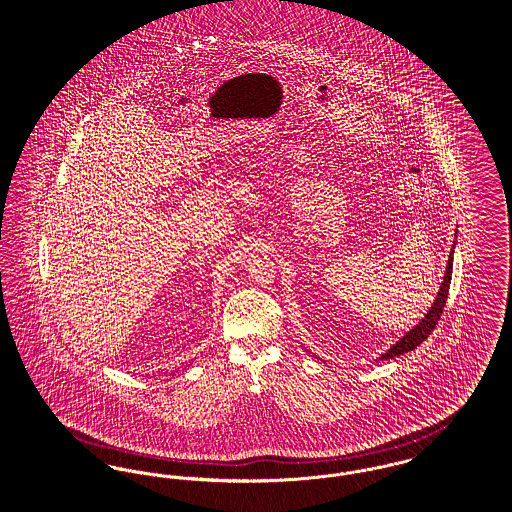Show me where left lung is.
Here are the masks:
<instances>
[{
    "label": "left lung",
    "instance_id": "8db88e82",
    "mask_svg": "<svg viewBox=\"0 0 512 512\" xmlns=\"http://www.w3.org/2000/svg\"><path fill=\"white\" fill-rule=\"evenodd\" d=\"M452 247H454V245H452ZM451 276L452 251L451 257H449V265H447V272H445V276H443L441 290H439V294H437V300H435V303L431 305V309L427 311V315L421 319L420 325H416L412 331L408 332V334H404V336H402V338L392 346L391 350H389L387 354H383V356H381V360H391V358L402 356V354H406V352H410V350L418 348L421 342H423V340L433 332L435 325H437V323H439V319H441V313H443V309H445L447 298H449Z\"/></svg>",
    "mask_w": 512,
    "mask_h": 512
}]
</instances>
